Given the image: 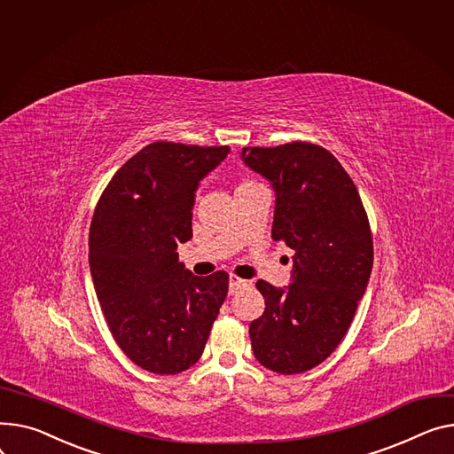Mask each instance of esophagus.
<instances>
[{"label":"esophagus","mask_w":454,"mask_h":454,"mask_svg":"<svg viewBox=\"0 0 454 454\" xmlns=\"http://www.w3.org/2000/svg\"><path fill=\"white\" fill-rule=\"evenodd\" d=\"M248 286V281L245 279H239L237 276H230V294H237L240 288H247Z\"/></svg>","instance_id":"1"}]
</instances>
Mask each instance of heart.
<instances>
[{
	"label": "heart",
	"mask_w": 454,
	"mask_h": 454,
	"mask_svg": "<svg viewBox=\"0 0 454 454\" xmlns=\"http://www.w3.org/2000/svg\"><path fill=\"white\" fill-rule=\"evenodd\" d=\"M247 184H252V183H243V184H240V186H247ZM240 186H239V188H240Z\"/></svg>",
	"instance_id": "1"
}]
</instances>
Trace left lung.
I'll list each match as a JSON object with an SVG mask.
<instances>
[{
	"label": "left lung",
	"instance_id": "8db88e82",
	"mask_svg": "<svg viewBox=\"0 0 454 454\" xmlns=\"http://www.w3.org/2000/svg\"><path fill=\"white\" fill-rule=\"evenodd\" d=\"M240 159L276 193L271 239L295 252L288 286L257 281L264 312L250 323L254 356L279 374L305 372L336 350L367 290L369 219L352 178L321 145L245 147Z\"/></svg>",
	"mask_w": 454,
	"mask_h": 454
}]
</instances>
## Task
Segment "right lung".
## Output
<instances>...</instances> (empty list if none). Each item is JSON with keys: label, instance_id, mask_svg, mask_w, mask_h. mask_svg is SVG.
<instances>
[{"label": "right lung", "instance_id": "obj_1", "mask_svg": "<svg viewBox=\"0 0 454 454\" xmlns=\"http://www.w3.org/2000/svg\"><path fill=\"white\" fill-rule=\"evenodd\" d=\"M228 153V145L149 144L116 171L95 209L90 278L113 338L144 371L195 365L224 303L226 271L197 278L176 247L193 235L200 180Z\"/></svg>", "mask_w": 454, "mask_h": 454}]
</instances>
